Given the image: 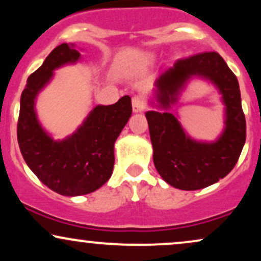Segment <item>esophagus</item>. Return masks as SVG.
<instances>
[{"instance_id": "esophagus-1", "label": "esophagus", "mask_w": 261, "mask_h": 261, "mask_svg": "<svg viewBox=\"0 0 261 261\" xmlns=\"http://www.w3.org/2000/svg\"><path fill=\"white\" fill-rule=\"evenodd\" d=\"M146 109V101L142 95H135L133 97V110L135 113H141Z\"/></svg>"}]
</instances>
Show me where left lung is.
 Here are the masks:
<instances>
[{
  "label": "left lung",
  "mask_w": 261,
  "mask_h": 261,
  "mask_svg": "<svg viewBox=\"0 0 261 261\" xmlns=\"http://www.w3.org/2000/svg\"><path fill=\"white\" fill-rule=\"evenodd\" d=\"M193 76L214 82L226 104V127L216 142L191 140L170 113L147 112L155 169L169 185L197 190L215 184L234 168L247 137L238 80L216 51L179 59L155 81L157 100L164 109L176 100L180 89Z\"/></svg>",
  "instance_id": "obj_1"
}]
</instances>
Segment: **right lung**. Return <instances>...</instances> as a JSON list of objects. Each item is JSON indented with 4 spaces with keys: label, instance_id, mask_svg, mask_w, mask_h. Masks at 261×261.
<instances>
[{
    "label": "right lung",
    "instance_id": "obj_1",
    "mask_svg": "<svg viewBox=\"0 0 261 261\" xmlns=\"http://www.w3.org/2000/svg\"><path fill=\"white\" fill-rule=\"evenodd\" d=\"M81 54L68 44L56 46L27 81L20 97L17 139L32 172L47 188L66 196L93 193L112 176L114 143L131 113V98L124 95L113 106H98L72 136L54 141L39 125L34 112L37 94L60 66L76 62Z\"/></svg>",
    "mask_w": 261,
    "mask_h": 261
}]
</instances>
